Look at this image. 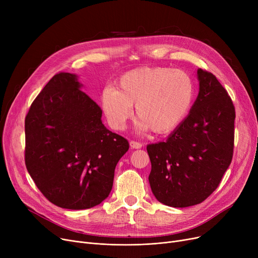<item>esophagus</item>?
I'll return each instance as SVG.
<instances>
[{"instance_id": "1", "label": "esophagus", "mask_w": 258, "mask_h": 258, "mask_svg": "<svg viewBox=\"0 0 258 258\" xmlns=\"http://www.w3.org/2000/svg\"><path fill=\"white\" fill-rule=\"evenodd\" d=\"M130 145H131V147L133 148V150H139V148L142 147V143L137 142V141H131Z\"/></svg>"}]
</instances>
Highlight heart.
Masks as SVG:
<instances>
[{"instance_id":"obj_1","label":"heart","mask_w":258,"mask_h":258,"mask_svg":"<svg viewBox=\"0 0 258 258\" xmlns=\"http://www.w3.org/2000/svg\"><path fill=\"white\" fill-rule=\"evenodd\" d=\"M195 91L191 76L183 70L144 67L124 73L116 83V89L104 88L100 104L114 130L125 127L136 104L140 130L166 134L179 126L188 114Z\"/></svg>"}]
</instances>
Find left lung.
Here are the masks:
<instances>
[{
    "label": "left lung",
    "instance_id": "left-lung-1",
    "mask_svg": "<svg viewBox=\"0 0 258 258\" xmlns=\"http://www.w3.org/2000/svg\"><path fill=\"white\" fill-rule=\"evenodd\" d=\"M200 91L188 116L165 142L148 144L152 191L162 204L184 208L205 201L231 163L235 108L216 77L198 70Z\"/></svg>",
    "mask_w": 258,
    "mask_h": 258
}]
</instances>
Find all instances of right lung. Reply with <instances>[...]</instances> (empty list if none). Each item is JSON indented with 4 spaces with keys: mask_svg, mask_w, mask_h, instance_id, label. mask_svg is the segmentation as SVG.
<instances>
[{
    "mask_svg": "<svg viewBox=\"0 0 258 258\" xmlns=\"http://www.w3.org/2000/svg\"><path fill=\"white\" fill-rule=\"evenodd\" d=\"M78 76L54 75L25 118V163L35 185L60 208L81 210L110 195L115 167L130 144L107 130Z\"/></svg>",
    "mask_w": 258,
    "mask_h": 258,
    "instance_id": "right-lung-1",
    "label": "right lung"
}]
</instances>
